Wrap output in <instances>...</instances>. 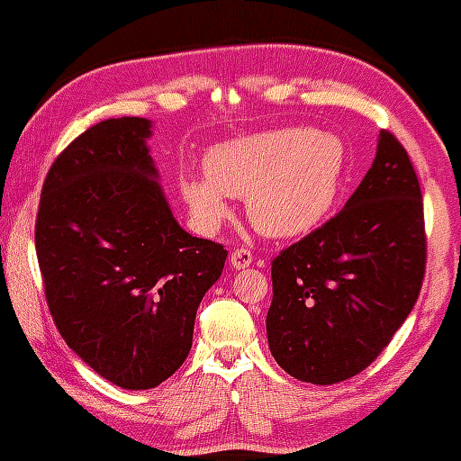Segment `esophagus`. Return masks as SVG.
Returning <instances> with one entry per match:
<instances>
[{
  "mask_svg": "<svg viewBox=\"0 0 461 461\" xmlns=\"http://www.w3.org/2000/svg\"><path fill=\"white\" fill-rule=\"evenodd\" d=\"M251 262H253V256L249 249L240 247V249H234V251H231V267L234 268H245Z\"/></svg>",
  "mask_w": 461,
  "mask_h": 461,
  "instance_id": "1",
  "label": "esophagus"
}]
</instances>
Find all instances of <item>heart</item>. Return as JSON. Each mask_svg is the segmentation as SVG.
<instances>
[{
    "instance_id": "obj_1",
    "label": "heart",
    "mask_w": 461,
    "mask_h": 461,
    "mask_svg": "<svg viewBox=\"0 0 461 461\" xmlns=\"http://www.w3.org/2000/svg\"><path fill=\"white\" fill-rule=\"evenodd\" d=\"M345 171L347 149L338 136L277 128L216 145L205 156L208 177L184 179L182 193L203 230L223 223L227 197H238L260 234L294 238L331 212Z\"/></svg>"
}]
</instances>
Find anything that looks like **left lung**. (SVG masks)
Here are the masks:
<instances>
[{
  "instance_id": "1",
  "label": "left lung",
  "mask_w": 461,
  "mask_h": 461,
  "mask_svg": "<svg viewBox=\"0 0 461 461\" xmlns=\"http://www.w3.org/2000/svg\"><path fill=\"white\" fill-rule=\"evenodd\" d=\"M425 264L420 184L405 147L382 130L373 167L345 208L273 260L267 336L275 362L316 385L362 373L414 308Z\"/></svg>"
}]
</instances>
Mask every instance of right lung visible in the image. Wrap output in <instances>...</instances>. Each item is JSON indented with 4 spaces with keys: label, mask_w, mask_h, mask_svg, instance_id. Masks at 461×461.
<instances>
[{
    "label": "right lung",
    "mask_w": 461,
    "mask_h": 461,
    "mask_svg": "<svg viewBox=\"0 0 461 461\" xmlns=\"http://www.w3.org/2000/svg\"><path fill=\"white\" fill-rule=\"evenodd\" d=\"M151 121L108 119L51 164L36 214L45 299L95 373L149 390L188 357L197 308L227 249L184 231L147 149Z\"/></svg>",
    "instance_id": "right-lung-1"
}]
</instances>
